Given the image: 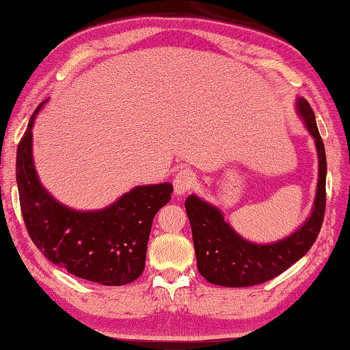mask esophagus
Returning <instances> with one entry per match:
<instances>
[{
  "label": "esophagus",
  "mask_w": 350,
  "mask_h": 350,
  "mask_svg": "<svg viewBox=\"0 0 350 350\" xmlns=\"http://www.w3.org/2000/svg\"><path fill=\"white\" fill-rule=\"evenodd\" d=\"M195 174L191 173L189 170H182L179 173L176 174L174 180H173V185H174V191L177 195H184L189 191L191 187L195 185Z\"/></svg>",
  "instance_id": "1"
}]
</instances>
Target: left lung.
<instances>
[{"instance_id":"8db88e82","label":"left lung","mask_w":350,"mask_h":350,"mask_svg":"<svg viewBox=\"0 0 350 350\" xmlns=\"http://www.w3.org/2000/svg\"><path fill=\"white\" fill-rule=\"evenodd\" d=\"M297 112L312 136L319 157L316 198L309 217L293 233L273 243L260 244L241 236L226 222L217 206L190 195L185 211L191 225L198 271L208 282L222 287H249L275 278L304 257L317 239L325 214L327 157L316 116L304 98H297Z\"/></svg>"}]
</instances>
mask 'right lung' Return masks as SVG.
<instances>
[{"instance_id":"right-lung-1","label":"right lung","mask_w":350,"mask_h":350,"mask_svg":"<svg viewBox=\"0 0 350 350\" xmlns=\"http://www.w3.org/2000/svg\"><path fill=\"white\" fill-rule=\"evenodd\" d=\"M33 112L18 142L16 176L29 238L53 265L101 285H125L144 271L152 220L171 200L170 182L136 185L103 209L77 211L53 198L33 160Z\"/></svg>"}]
</instances>
